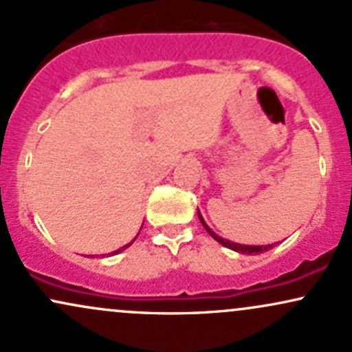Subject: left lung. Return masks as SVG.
Returning a JSON list of instances; mask_svg holds the SVG:
<instances>
[{
	"instance_id": "8db88e82",
	"label": "left lung",
	"mask_w": 352,
	"mask_h": 352,
	"mask_svg": "<svg viewBox=\"0 0 352 352\" xmlns=\"http://www.w3.org/2000/svg\"><path fill=\"white\" fill-rule=\"evenodd\" d=\"M199 218H200V221H201V225H204V228L207 230L208 232V235H212L213 238H215V240L218 241V243H221L223 246H227V248H230V250H233V252H238V253H243V254H258V253H263V252H268V250H272L273 248V245H265V246H260V245H240V243H233V241H228V240H223V238L221 236H218L217 233H213L212 230L208 228V225L205 223L204 221V218H201V215L199 213Z\"/></svg>"
}]
</instances>
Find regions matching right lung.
<instances>
[{"mask_svg": "<svg viewBox=\"0 0 352 352\" xmlns=\"http://www.w3.org/2000/svg\"><path fill=\"white\" fill-rule=\"evenodd\" d=\"M129 245H131V243H129ZM129 245H125V246H122V248L116 250V252H112V253H109V254H117V253H120V252H122V250H125V248H127V246H129Z\"/></svg>", "mask_w": 352, "mask_h": 352, "instance_id": "obj_1", "label": "right lung"}]
</instances>
